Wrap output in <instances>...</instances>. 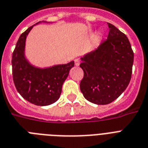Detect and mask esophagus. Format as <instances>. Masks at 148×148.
I'll list each match as a JSON object with an SVG mask.
<instances>
[{
	"label": "esophagus",
	"mask_w": 148,
	"mask_h": 148,
	"mask_svg": "<svg viewBox=\"0 0 148 148\" xmlns=\"http://www.w3.org/2000/svg\"><path fill=\"white\" fill-rule=\"evenodd\" d=\"M74 64H75L76 66H79L80 64H81V60H80V59H79V58H76V59L74 60Z\"/></svg>",
	"instance_id": "esophagus-1"
}]
</instances>
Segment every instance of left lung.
Returning a JSON list of instances; mask_svg holds the SVG:
<instances>
[{"instance_id":"obj_1","label":"left lung","mask_w":148,"mask_h":148,"mask_svg":"<svg viewBox=\"0 0 148 148\" xmlns=\"http://www.w3.org/2000/svg\"><path fill=\"white\" fill-rule=\"evenodd\" d=\"M109 33L95 51L81 58L84 77L80 88L84 97L96 104H108L128 86L132 74L134 52L128 38L108 23Z\"/></svg>"}]
</instances>
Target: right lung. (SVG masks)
I'll use <instances>...</instances> for the list:
<instances>
[{"label":"right lung","instance_id":"add662e5","mask_svg":"<svg viewBox=\"0 0 148 148\" xmlns=\"http://www.w3.org/2000/svg\"><path fill=\"white\" fill-rule=\"evenodd\" d=\"M33 26L21 34L13 52V81L18 93L25 100L35 105L47 106L60 97L63 84L74 62L44 69L30 64L24 57V47L27 36Z\"/></svg>","mask_w":148,"mask_h":148}]
</instances>
